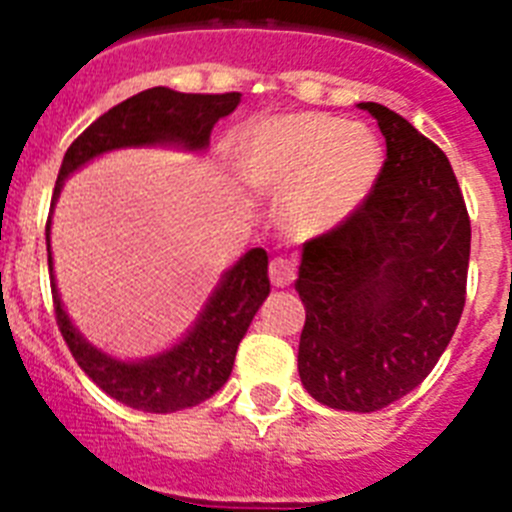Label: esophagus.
I'll return each instance as SVG.
<instances>
[{"label": "esophagus", "instance_id": "esophagus-1", "mask_svg": "<svg viewBox=\"0 0 512 512\" xmlns=\"http://www.w3.org/2000/svg\"><path fill=\"white\" fill-rule=\"evenodd\" d=\"M295 261L292 259H284V256H277V259L269 264V279L274 287H289V284L295 282L297 277V269H295Z\"/></svg>", "mask_w": 512, "mask_h": 512}]
</instances>
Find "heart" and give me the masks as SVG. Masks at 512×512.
Masks as SVG:
<instances>
[{
    "instance_id": "heart-1",
    "label": "heart",
    "mask_w": 512,
    "mask_h": 512,
    "mask_svg": "<svg viewBox=\"0 0 512 512\" xmlns=\"http://www.w3.org/2000/svg\"><path fill=\"white\" fill-rule=\"evenodd\" d=\"M382 148L364 125L320 112L261 117L235 146V171L246 187L279 194L292 233L325 235L346 225L372 194Z\"/></svg>"
}]
</instances>
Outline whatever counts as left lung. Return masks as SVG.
Segmentation results:
<instances>
[{
	"label": "left lung",
	"instance_id": "obj_1",
	"mask_svg": "<svg viewBox=\"0 0 512 512\" xmlns=\"http://www.w3.org/2000/svg\"><path fill=\"white\" fill-rule=\"evenodd\" d=\"M359 107L387 158L361 210L302 248L297 369L320 405L374 413L415 390L449 346L472 228L446 153L384 104Z\"/></svg>",
	"mask_w": 512,
	"mask_h": 512
}]
</instances>
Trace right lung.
Here are the masks:
<instances>
[{"label": "right lung", "instance_id": "obj_1", "mask_svg": "<svg viewBox=\"0 0 512 512\" xmlns=\"http://www.w3.org/2000/svg\"><path fill=\"white\" fill-rule=\"evenodd\" d=\"M241 94H182L169 87H153L125 99L89 125L63 156L53 205L63 182L74 171L102 153L140 146H174L184 151H207L210 133L220 117L238 107ZM48 269L56 320L76 364L89 379L117 402L143 413H176L194 408L215 395L233 372L235 351L246 336L253 315L269 297V256L264 248H251L223 274L207 300L205 310L187 336L156 356L122 361L104 354L81 336L63 310L53 279L51 220L45 225Z\"/></svg>", "mask_w": 512, "mask_h": 512}]
</instances>
